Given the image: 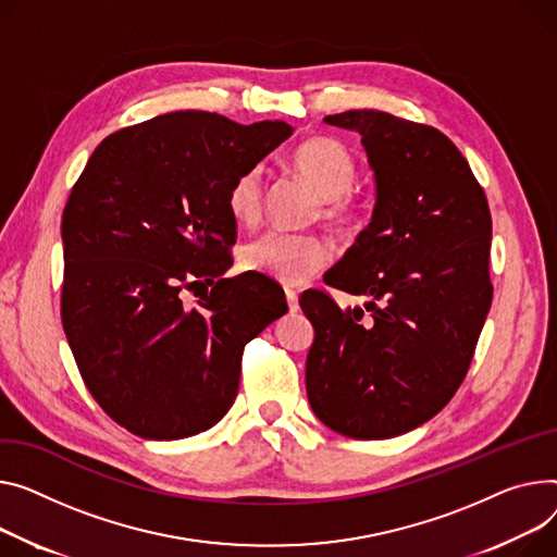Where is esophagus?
Returning a JSON list of instances; mask_svg holds the SVG:
<instances>
[{"instance_id":"1","label":"esophagus","mask_w":557,"mask_h":557,"mask_svg":"<svg viewBox=\"0 0 557 557\" xmlns=\"http://www.w3.org/2000/svg\"><path fill=\"white\" fill-rule=\"evenodd\" d=\"M284 293H286V305H288V309H290V311H298V309H300V305H298V293H295L293 288H284Z\"/></svg>"}]
</instances>
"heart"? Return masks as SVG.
<instances>
[{
    "mask_svg": "<svg viewBox=\"0 0 557 557\" xmlns=\"http://www.w3.org/2000/svg\"><path fill=\"white\" fill-rule=\"evenodd\" d=\"M290 168L298 172L315 195L322 199V214L336 224H351L360 208L351 201L349 190L358 176V165L347 147L329 136H313L298 143L288 157ZM262 172L250 168L242 172L228 190L226 203L233 219L250 226L262 214ZM329 262V246L305 233L271 231L252 239L242 250L246 271L269 275L284 284H302L322 271Z\"/></svg>",
    "mask_w": 557,
    "mask_h": 557,
    "instance_id": "1",
    "label": "heart"
}]
</instances>
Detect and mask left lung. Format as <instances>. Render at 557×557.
Returning <instances> with one entry per match:
<instances>
[{
	"label": "left lung",
	"mask_w": 557,
	"mask_h": 557,
	"mask_svg": "<svg viewBox=\"0 0 557 557\" xmlns=\"http://www.w3.org/2000/svg\"><path fill=\"white\" fill-rule=\"evenodd\" d=\"M324 123L360 134L376 203L324 275L333 288L364 295V307L341 309L322 290L300 298L315 329L307 396L333 432L389 438L441 412L468 374L493 302L491 210L438 129L376 109Z\"/></svg>",
	"instance_id": "1"
}]
</instances>
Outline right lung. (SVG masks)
Returning a JSON list of instances; mask_svg holds the SVG:
<instances>
[{
	"label": "right lung",
	"instance_id": "obj_1",
	"mask_svg": "<svg viewBox=\"0 0 557 557\" xmlns=\"http://www.w3.org/2000/svg\"><path fill=\"white\" fill-rule=\"evenodd\" d=\"M290 134L170 111L107 136L73 185L62 326L87 389L132 434L174 441L219 423L244 347L288 311L267 275H221L237 235L231 185ZM199 283L211 290L185 308L180 290Z\"/></svg>",
	"mask_w": 557,
	"mask_h": 557
}]
</instances>
